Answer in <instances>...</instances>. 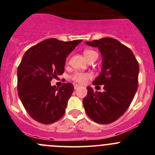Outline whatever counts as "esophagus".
I'll use <instances>...</instances> for the list:
<instances>
[{
  "mask_svg": "<svg viewBox=\"0 0 155 155\" xmlns=\"http://www.w3.org/2000/svg\"><path fill=\"white\" fill-rule=\"evenodd\" d=\"M79 87H80V85H74V89H75V90H76V89L79 88Z\"/></svg>",
  "mask_w": 155,
  "mask_h": 155,
  "instance_id": "34e87169",
  "label": "esophagus"
}]
</instances>
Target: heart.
<instances>
[{
	"label": "heart",
	"instance_id": "obj_1",
	"mask_svg": "<svg viewBox=\"0 0 155 155\" xmlns=\"http://www.w3.org/2000/svg\"><path fill=\"white\" fill-rule=\"evenodd\" d=\"M84 56H85V58L87 59V61L92 57L94 54H96L94 51H92V50H85L83 52ZM91 75L90 73H82V72H76V73H73L71 76V79L73 80L74 82H77V83L79 84H84L89 79H91Z\"/></svg>",
	"mask_w": 155,
	"mask_h": 155
}]
</instances>
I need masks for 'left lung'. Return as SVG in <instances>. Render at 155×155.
I'll return each mask as SVG.
<instances>
[{"label":"left lung","mask_w":155,"mask_h":155,"mask_svg":"<svg viewBox=\"0 0 155 155\" xmlns=\"http://www.w3.org/2000/svg\"><path fill=\"white\" fill-rule=\"evenodd\" d=\"M97 47L102 55L101 73L92 84L104 85V91H94L87 87L84 108L89 118L98 124H107L120 118L130 105L138 87L139 63L133 51L111 37L86 42Z\"/></svg>","instance_id":"8db88e82"}]
</instances>
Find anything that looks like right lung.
<instances>
[{
    "mask_svg": "<svg viewBox=\"0 0 155 155\" xmlns=\"http://www.w3.org/2000/svg\"><path fill=\"white\" fill-rule=\"evenodd\" d=\"M82 40L64 42L50 38L32 46L23 55L17 70L18 94L33 119L48 124L62 118L73 85L51 86V81L64 71L66 58Z\"/></svg>",
    "mask_w": 155,
    "mask_h": 155,
    "instance_id": "obj_1",
    "label": "right lung"
}]
</instances>
